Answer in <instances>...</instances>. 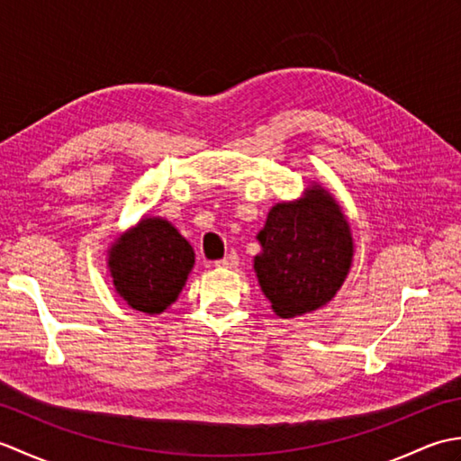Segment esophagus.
Wrapping results in <instances>:
<instances>
[{
	"label": "esophagus",
	"mask_w": 461,
	"mask_h": 461,
	"mask_svg": "<svg viewBox=\"0 0 461 461\" xmlns=\"http://www.w3.org/2000/svg\"><path fill=\"white\" fill-rule=\"evenodd\" d=\"M238 263H240V258H238V253H228V256H225L223 259H220L218 263H215V266L218 267H223V269H233V267H238Z\"/></svg>",
	"instance_id": "esophagus-1"
}]
</instances>
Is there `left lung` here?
<instances>
[{
    "label": "left lung",
    "instance_id": "left-lung-1",
    "mask_svg": "<svg viewBox=\"0 0 461 461\" xmlns=\"http://www.w3.org/2000/svg\"><path fill=\"white\" fill-rule=\"evenodd\" d=\"M253 258L259 287L281 319L312 312L337 295L355 258V240L342 205L319 182L301 198L279 202L258 233Z\"/></svg>",
    "mask_w": 461,
    "mask_h": 461
}]
</instances>
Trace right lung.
I'll return each instance as SVG.
<instances>
[{"label": "right lung", "mask_w": 461, "mask_h": 461, "mask_svg": "<svg viewBox=\"0 0 461 461\" xmlns=\"http://www.w3.org/2000/svg\"><path fill=\"white\" fill-rule=\"evenodd\" d=\"M194 263L188 240L160 215H142L106 249L114 291L146 315H160L178 299Z\"/></svg>", "instance_id": "right-lung-1"}]
</instances>
